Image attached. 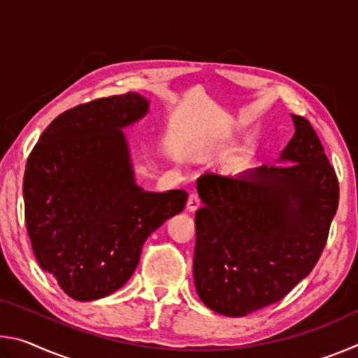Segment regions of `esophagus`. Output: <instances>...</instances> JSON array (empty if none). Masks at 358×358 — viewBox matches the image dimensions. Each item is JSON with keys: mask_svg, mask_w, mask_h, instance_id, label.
<instances>
[{"mask_svg": "<svg viewBox=\"0 0 358 358\" xmlns=\"http://www.w3.org/2000/svg\"><path fill=\"white\" fill-rule=\"evenodd\" d=\"M199 207H201V199H199L197 194H189V197H187V202H186V208L189 211H196Z\"/></svg>", "mask_w": 358, "mask_h": 358, "instance_id": "obj_1", "label": "esophagus"}]
</instances>
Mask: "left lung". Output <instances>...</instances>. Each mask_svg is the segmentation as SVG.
<instances>
[{
    "instance_id": "left-lung-1",
    "label": "left lung",
    "mask_w": 358,
    "mask_h": 358,
    "mask_svg": "<svg viewBox=\"0 0 358 358\" xmlns=\"http://www.w3.org/2000/svg\"><path fill=\"white\" fill-rule=\"evenodd\" d=\"M278 164L237 178L203 173L197 192L194 282L210 310L240 317L284 299L317 264L339 201L335 169L310 121Z\"/></svg>"
}]
</instances>
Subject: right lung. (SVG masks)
<instances>
[{"mask_svg": "<svg viewBox=\"0 0 358 358\" xmlns=\"http://www.w3.org/2000/svg\"><path fill=\"white\" fill-rule=\"evenodd\" d=\"M148 112L137 93L94 99L47 126L28 156L23 201L39 266L71 299L110 295L134 273L142 246L185 208L187 192L137 186L123 128Z\"/></svg>", "mask_w": 358, "mask_h": 358, "instance_id": "obj_1", "label": "right lung"}]
</instances>
